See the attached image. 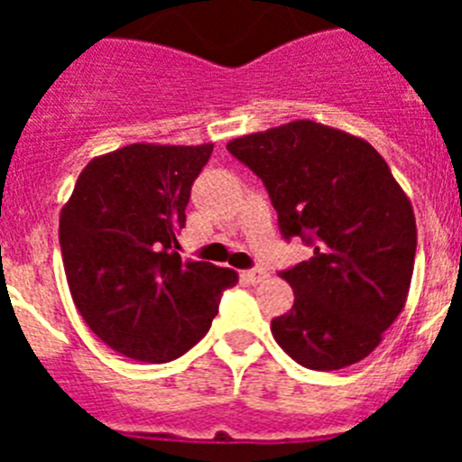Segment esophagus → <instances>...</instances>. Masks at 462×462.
<instances>
[{"instance_id":"obj_1","label":"esophagus","mask_w":462,"mask_h":462,"mask_svg":"<svg viewBox=\"0 0 462 462\" xmlns=\"http://www.w3.org/2000/svg\"><path fill=\"white\" fill-rule=\"evenodd\" d=\"M240 277H243V282H247V284H259V282L266 280V271H261V268H252V271H243L240 273Z\"/></svg>"}]
</instances>
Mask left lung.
<instances>
[{
  "mask_svg": "<svg viewBox=\"0 0 462 462\" xmlns=\"http://www.w3.org/2000/svg\"><path fill=\"white\" fill-rule=\"evenodd\" d=\"M266 185L282 236L314 247L282 271L293 289L273 337L310 370L363 361L402 312L416 254L411 203L368 141L312 120L226 143Z\"/></svg>",
  "mask_w": 462,
  "mask_h": 462,
  "instance_id": "8db88e82",
  "label": "left lung"
}]
</instances>
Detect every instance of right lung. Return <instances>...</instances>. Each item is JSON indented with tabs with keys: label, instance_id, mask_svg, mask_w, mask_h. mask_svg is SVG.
I'll use <instances>...</instances> for the list:
<instances>
[{
	"label": "right lung",
	"instance_id": "obj_1",
	"mask_svg": "<svg viewBox=\"0 0 462 462\" xmlns=\"http://www.w3.org/2000/svg\"><path fill=\"white\" fill-rule=\"evenodd\" d=\"M212 143H132L94 157L60 212L64 273L85 324L110 349L166 363L201 340L238 273L182 261L191 185Z\"/></svg>",
	"mask_w": 462,
	"mask_h": 462
}]
</instances>
